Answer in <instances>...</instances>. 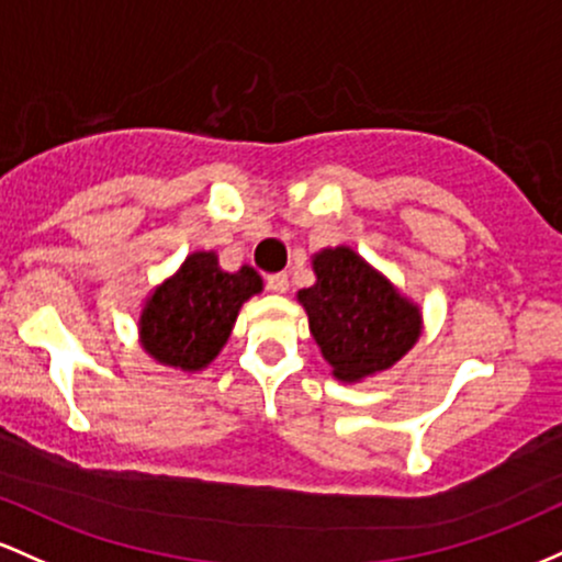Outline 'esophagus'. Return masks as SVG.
<instances>
[{
  "label": "esophagus",
  "mask_w": 562,
  "mask_h": 562,
  "mask_svg": "<svg viewBox=\"0 0 562 562\" xmlns=\"http://www.w3.org/2000/svg\"><path fill=\"white\" fill-rule=\"evenodd\" d=\"M268 289H270V292H276V294H286V292H289V279H286V273H273V276H268Z\"/></svg>",
  "instance_id": "obj_1"
}]
</instances>
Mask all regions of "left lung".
Returning a JSON list of instances; mask_svg holds the SVG:
<instances>
[{
	"label": "left lung",
	"mask_w": 562,
	"mask_h": 562,
	"mask_svg": "<svg viewBox=\"0 0 562 562\" xmlns=\"http://www.w3.org/2000/svg\"><path fill=\"white\" fill-rule=\"evenodd\" d=\"M315 283L300 289L307 326L334 380L356 384L393 369L419 342V302L401 292L382 270L348 244L311 257Z\"/></svg>",
	"instance_id": "left-lung-1"
}]
</instances>
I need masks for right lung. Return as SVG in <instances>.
<instances>
[{
	"label": "right lung",
	"mask_w": 562,
	"mask_h": 562,
	"mask_svg": "<svg viewBox=\"0 0 562 562\" xmlns=\"http://www.w3.org/2000/svg\"><path fill=\"white\" fill-rule=\"evenodd\" d=\"M262 292L255 268L225 270L217 251H191L143 300L137 342L156 363L199 374L228 342L244 302Z\"/></svg>",
	"instance_id": "1"
}]
</instances>
